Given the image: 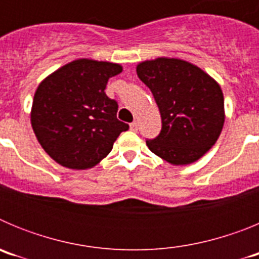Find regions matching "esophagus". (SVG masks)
I'll return each mask as SVG.
<instances>
[{"mask_svg":"<svg viewBox=\"0 0 259 259\" xmlns=\"http://www.w3.org/2000/svg\"><path fill=\"white\" fill-rule=\"evenodd\" d=\"M130 130H131L132 132H137V123L136 122L131 123V124H130Z\"/></svg>","mask_w":259,"mask_h":259,"instance_id":"obj_1","label":"esophagus"}]
</instances>
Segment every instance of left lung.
I'll list each match as a JSON object with an SVG mask.
<instances>
[{"label":"left lung","mask_w":259,"mask_h":259,"mask_svg":"<svg viewBox=\"0 0 259 259\" xmlns=\"http://www.w3.org/2000/svg\"><path fill=\"white\" fill-rule=\"evenodd\" d=\"M136 72L162 116L161 134L146 141L148 148L174 166L198 161L217 143L226 119L218 81L191 62L167 57L140 62Z\"/></svg>","instance_id":"left-lung-1"}]
</instances>
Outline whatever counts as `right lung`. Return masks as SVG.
Listing matches in <instances>:
<instances>
[{
  "mask_svg": "<svg viewBox=\"0 0 259 259\" xmlns=\"http://www.w3.org/2000/svg\"><path fill=\"white\" fill-rule=\"evenodd\" d=\"M119 63L80 58L48 75L35 92L31 124L42 149L61 166L87 170L107 157L128 124L105 93Z\"/></svg>",
  "mask_w": 259,
  "mask_h": 259,
  "instance_id": "1",
  "label": "right lung"
}]
</instances>
